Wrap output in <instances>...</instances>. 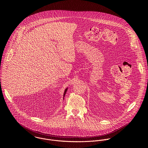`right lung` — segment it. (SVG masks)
<instances>
[{
  "label": "right lung",
  "instance_id": "obj_1",
  "mask_svg": "<svg viewBox=\"0 0 148 148\" xmlns=\"http://www.w3.org/2000/svg\"><path fill=\"white\" fill-rule=\"evenodd\" d=\"M67 90H68V87L65 90V91H64V94H63V99L64 98V96H65V95H66V92L67 91Z\"/></svg>",
  "mask_w": 148,
  "mask_h": 148
}]
</instances>
